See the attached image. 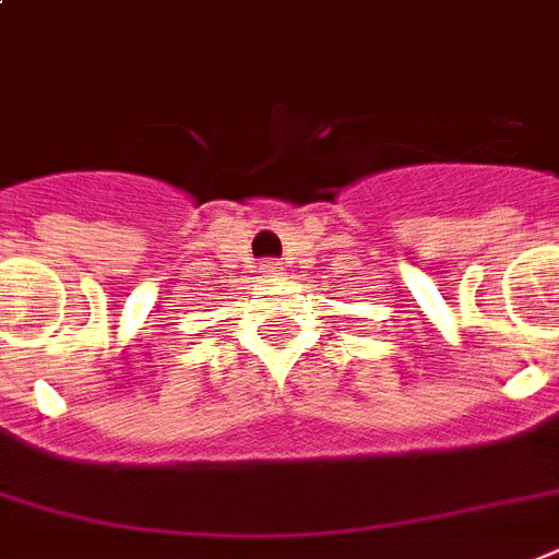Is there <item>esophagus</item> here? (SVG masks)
Masks as SVG:
<instances>
[{"label": "esophagus", "mask_w": 559, "mask_h": 559, "mask_svg": "<svg viewBox=\"0 0 559 559\" xmlns=\"http://www.w3.org/2000/svg\"><path fill=\"white\" fill-rule=\"evenodd\" d=\"M261 275H263V278H270V281H278L281 275H284V270H281L278 261H263L261 263Z\"/></svg>", "instance_id": "34e87169"}]
</instances>
